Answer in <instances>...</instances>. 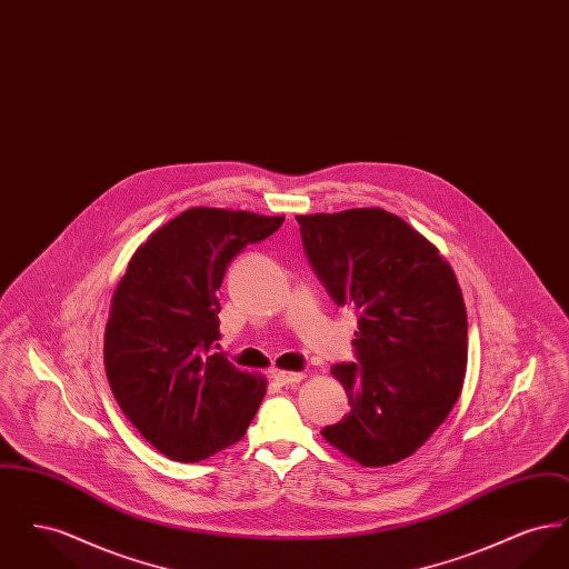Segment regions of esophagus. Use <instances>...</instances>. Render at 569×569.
<instances>
[{
	"label": "esophagus",
	"mask_w": 569,
	"mask_h": 569,
	"mask_svg": "<svg viewBox=\"0 0 569 569\" xmlns=\"http://www.w3.org/2000/svg\"><path fill=\"white\" fill-rule=\"evenodd\" d=\"M272 379L281 386H290V383H298L305 379V371H272Z\"/></svg>",
	"instance_id": "obj_1"
}]
</instances>
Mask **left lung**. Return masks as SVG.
I'll return each mask as SVG.
<instances>
[{
  "mask_svg": "<svg viewBox=\"0 0 569 569\" xmlns=\"http://www.w3.org/2000/svg\"><path fill=\"white\" fill-rule=\"evenodd\" d=\"M297 221L326 292L358 316L356 362L330 369L350 413L322 435L365 467L407 459L459 401L467 311L457 274L433 243L383 209Z\"/></svg>",
  "mask_w": 569,
  "mask_h": 569,
  "instance_id": "8db88e82",
  "label": "left lung"
}]
</instances>
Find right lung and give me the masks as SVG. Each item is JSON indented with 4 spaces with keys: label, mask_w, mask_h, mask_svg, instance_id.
Masks as SVG:
<instances>
[{
    "label": "right lung",
    "mask_w": 569,
    "mask_h": 569,
    "mask_svg": "<svg viewBox=\"0 0 569 569\" xmlns=\"http://www.w3.org/2000/svg\"><path fill=\"white\" fill-rule=\"evenodd\" d=\"M281 223L196 207L158 228L128 262L104 332L107 378L138 433L168 459L196 462L241 441L264 399L267 379L211 348L230 262Z\"/></svg>",
    "instance_id": "right-lung-1"
}]
</instances>
